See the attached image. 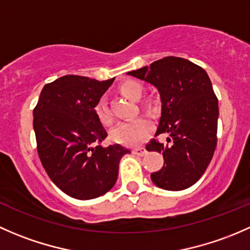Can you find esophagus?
<instances>
[{
  "label": "esophagus",
  "instance_id": "esophagus-1",
  "mask_svg": "<svg viewBox=\"0 0 250 250\" xmlns=\"http://www.w3.org/2000/svg\"><path fill=\"white\" fill-rule=\"evenodd\" d=\"M132 153L136 154L138 156H143L146 154V149L144 146H137V148H133L132 149Z\"/></svg>",
  "mask_w": 250,
  "mask_h": 250
}]
</instances>
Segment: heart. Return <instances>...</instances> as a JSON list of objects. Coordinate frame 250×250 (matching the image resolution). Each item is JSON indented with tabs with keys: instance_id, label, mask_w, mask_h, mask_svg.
I'll list each match as a JSON object with an SVG mask.
<instances>
[{
	"instance_id": "obj_1",
	"label": "heart",
	"mask_w": 250,
	"mask_h": 250,
	"mask_svg": "<svg viewBox=\"0 0 250 250\" xmlns=\"http://www.w3.org/2000/svg\"><path fill=\"white\" fill-rule=\"evenodd\" d=\"M120 92L131 100L140 99L143 92L142 84L136 81H126L119 86ZM143 107L148 108V104H144ZM95 114L99 118L100 122L104 125H109L113 123V117L108 109L106 99H100L95 104ZM151 132V123L146 118L137 117L133 119L125 120L119 123L112 131L113 141L118 143L126 144V146H137L146 140Z\"/></svg>"
}]
</instances>
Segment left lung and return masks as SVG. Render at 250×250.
I'll list each match as a JSON object with an SVG mask.
<instances>
[{"instance_id": "obj_1", "label": "left lung", "mask_w": 250, "mask_h": 250, "mask_svg": "<svg viewBox=\"0 0 250 250\" xmlns=\"http://www.w3.org/2000/svg\"><path fill=\"white\" fill-rule=\"evenodd\" d=\"M128 74L158 87L163 104L155 138L146 146L164 155L151 181L172 191L191 187L205 173L218 141L219 108L207 72L187 59L166 56ZM159 134L169 136L166 144Z\"/></svg>"}]
</instances>
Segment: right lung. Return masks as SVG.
Returning <instances> with one entry per match:
<instances>
[{"mask_svg":"<svg viewBox=\"0 0 250 250\" xmlns=\"http://www.w3.org/2000/svg\"><path fill=\"white\" fill-rule=\"evenodd\" d=\"M113 81L60 77L45 84L33 108L41 163L54 184L74 199L91 200L109 191L120 159L130 153L120 144L101 146L107 131L94 108Z\"/></svg>","mask_w":250,"mask_h":250,"instance_id":"obj_1","label":"right lung"}]
</instances>
